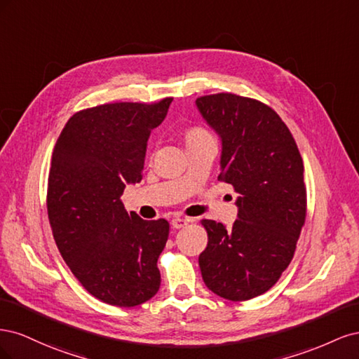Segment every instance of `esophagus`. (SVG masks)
<instances>
[{"label": "esophagus", "instance_id": "esophagus-1", "mask_svg": "<svg viewBox=\"0 0 359 359\" xmlns=\"http://www.w3.org/2000/svg\"><path fill=\"white\" fill-rule=\"evenodd\" d=\"M189 222H190L189 219H181V217H175V219H172L170 224H172V227H175V229H181V227L187 226Z\"/></svg>", "mask_w": 359, "mask_h": 359}]
</instances>
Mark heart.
<instances>
[{"label":"heart","mask_w":359,"mask_h":359,"mask_svg":"<svg viewBox=\"0 0 359 359\" xmlns=\"http://www.w3.org/2000/svg\"><path fill=\"white\" fill-rule=\"evenodd\" d=\"M203 135H208L205 132V130L202 128H190L187 132V139H191V137H198V136H203Z\"/></svg>","instance_id":"obj_1"}]
</instances>
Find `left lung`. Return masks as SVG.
Wrapping results in <instances>:
<instances>
[{
  "instance_id": "8db88e82",
  "label": "left lung",
  "mask_w": 359,
  "mask_h": 359,
  "mask_svg": "<svg viewBox=\"0 0 359 359\" xmlns=\"http://www.w3.org/2000/svg\"><path fill=\"white\" fill-rule=\"evenodd\" d=\"M196 106L222 139L219 180L240 194L231 231L202 220V278L215 295L247 301L273 287L295 253L307 214L302 158L287 126L262 102L220 93Z\"/></svg>"
}]
</instances>
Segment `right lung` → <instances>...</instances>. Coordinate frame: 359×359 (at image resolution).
<instances>
[{
    "label": "right lung",
    "instance_id": "1",
    "mask_svg": "<svg viewBox=\"0 0 359 359\" xmlns=\"http://www.w3.org/2000/svg\"><path fill=\"white\" fill-rule=\"evenodd\" d=\"M170 103L166 97L79 111L53 148L46 199L53 238L79 283L111 306H139L160 287L157 260L169 223L128 214L121 194L142 180L151 130Z\"/></svg>",
    "mask_w": 359,
    "mask_h": 359
}]
</instances>
